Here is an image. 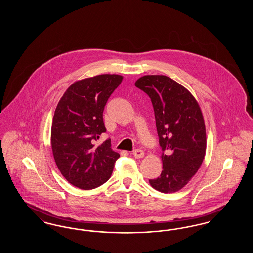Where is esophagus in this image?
<instances>
[{"label":"esophagus","instance_id":"34e87169","mask_svg":"<svg viewBox=\"0 0 253 253\" xmlns=\"http://www.w3.org/2000/svg\"><path fill=\"white\" fill-rule=\"evenodd\" d=\"M132 155L135 158H141V157H144V152L142 150H139V149H136L132 152Z\"/></svg>","mask_w":253,"mask_h":253}]
</instances>
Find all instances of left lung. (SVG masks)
Instances as JSON below:
<instances>
[{
  "label": "left lung",
  "instance_id": "1",
  "mask_svg": "<svg viewBox=\"0 0 253 253\" xmlns=\"http://www.w3.org/2000/svg\"><path fill=\"white\" fill-rule=\"evenodd\" d=\"M134 85L152 100L163 151L162 172L149 182L158 192H178L197 172L206 154V127L200 106L184 86L167 76H143Z\"/></svg>",
  "mask_w": 253,
  "mask_h": 253
}]
</instances>
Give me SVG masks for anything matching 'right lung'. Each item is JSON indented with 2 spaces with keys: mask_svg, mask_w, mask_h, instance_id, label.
Returning <instances> with one entry per match:
<instances>
[{
  "mask_svg": "<svg viewBox=\"0 0 253 253\" xmlns=\"http://www.w3.org/2000/svg\"><path fill=\"white\" fill-rule=\"evenodd\" d=\"M123 77L104 74L74 83L57 105L51 127V147L61 174L73 186L92 190L108 180L120 154L111 139L97 146L106 132L103 110Z\"/></svg>",
  "mask_w": 253,
  "mask_h": 253,
  "instance_id": "add662e5",
  "label": "right lung"
}]
</instances>
